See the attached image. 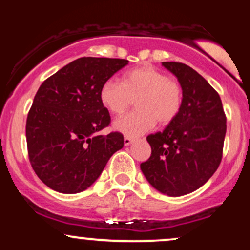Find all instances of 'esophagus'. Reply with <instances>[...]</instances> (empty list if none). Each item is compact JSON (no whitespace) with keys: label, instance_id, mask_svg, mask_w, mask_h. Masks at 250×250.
Here are the masks:
<instances>
[{"label":"esophagus","instance_id":"obj_1","mask_svg":"<svg viewBox=\"0 0 250 250\" xmlns=\"http://www.w3.org/2000/svg\"><path fill=\"white\" fill-rule=\"evenodd\" d=\"M133 141H134V140L131 139V137L125 136V146H130L131 143H133Z\"/></svg>","mask_w":250,"mask_h":250}]
</instances>
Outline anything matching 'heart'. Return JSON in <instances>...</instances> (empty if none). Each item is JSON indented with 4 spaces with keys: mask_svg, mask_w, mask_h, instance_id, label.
<instances>
[{
    "mask_svg": "<svg viewBox=\"0 0 250 250\" xmlns=\"http://www.w3.org/2000/svg\"><path fill=\"white\" fill-rule=\"evenodd\" d=\"M135 98L137 110L114 122V129L127 136L145 134L157 121L163 125L173 122L182 107L183 94L179 82L150 65L125 71L122 83L105 80L100 88V101L114 115H122Z\"/></svg>",
    "mask_w": 250,
    "mask_h": 250,
    "instance_id": "heart-1",
    "label": "heart"
}]
</instances>
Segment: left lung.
<instances>
[{
	"mask_svg": "<svg viewBox=\"0 0 250 250\" xmlns=\"http://www.w3.org/2000/svg\"><path fill=\"white\" fill-rule=\"evenodd\" d=\"M162 65L177 77L182 107L165 130L147 137L151 155L141 170L156 190L175 197L199 189L219 168L227 119L220 95L197 71L180 62Z\"/></svg>",
	"mask_w": 250,
	"mask_h": 250,
	"instance_id": "obj_1",
	"label": "left lung"
}]
</instances>
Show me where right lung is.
Returning <instances> with one entry per match:
<instances>
[{"mask_svg":"<svg viewBox=\"0 0 250 250\" xmlns=\"http://www.w3.org/2000/svg\"><path fill=\"white\" fill-rule=\"evenodd\" d=\"M128 62L81 57L48 77L37 90L25 125L28 154L39 179L53 190H85L111 155L122 149L121 133L100 134L110 123L100 88Z\"/></svg>","mask_w":250,"mask_h":250,"instance_id":"obj_1","label":"right lung"}]
</instances>
